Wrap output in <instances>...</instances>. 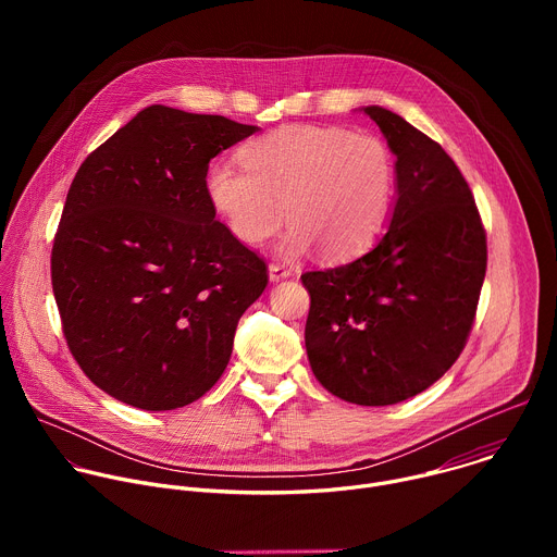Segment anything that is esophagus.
Wrapping results in <instances>:
<instances>
[{
  "instance_id": "34e87169",
  "label": "esophagus",
  "mask_w": 557,
  "mask_h": 557,
  "mask_svg": "<svg viewBox=\"0 0 557 557\" xmlns=\"http://www.w3.org/2000/svg\"><path fill=\"white\" fill-rule=\"evenodd\" d=\"M290 269L286 267V264H280V262H271L269 264V277H271V282H280V280H286V277H290Z\"/></svg>"
}]
</instances>
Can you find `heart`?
<instances>
[{"instance_id": "1", "label": "heart", "mask_w": 557, "mask_h": 557, "mask_svg": "<svg viewBox=\"0 0 557 557\" xmlns=\"http://www.w3.org/2000/svg\"><path fill=\"white\" fill-rule=\"evenodd\" d=\"M243 163L218 161L207 172L211 205L243 243H264L286 213V256L317 245L324 258L344 260L370 247L387 220L394 156L372 132L282 125L245 145Z\"/></svg>"}]
</instances>
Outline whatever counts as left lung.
Wrapping results in <instances>:
<instances>
[{
  "label": "left lung",
  "instance_id": "left-lung-1",
  "mask_svg": "<svg viewBox=\"0 0 557 557\" xmlns=\"http://www.w3.org/2000/svg\"><path fill=\"white\" fill-rule=\"evenodd\" d=\"M396 156L387 231L361 258L301 275L310 293L306 352L331 394L392 406L438 381L475 320L487 235L447 151L399 114L370 106Z\"/></svg>",
  "mask_w": 557,
  "mask_h": 557
}]
</instances>
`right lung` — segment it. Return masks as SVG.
<instances>
[{
    "label": "right lung",
    "instance_id": "1",
    "mask_svg": "<svg viewBox=\"0 0 557 557\" xmlns=\"http://www.w3.org/2000/svg\"><path fill=\"white\" fill-rule=\"evenodd\" d=\"M256 125L149 106L78 168L50 271L67 348L114 399L163 412L222 376L267 262L215 220L209 161Z\"/></svg>",
    "mask_w": 557,
    "mask_h": 557
}]
</instances>
